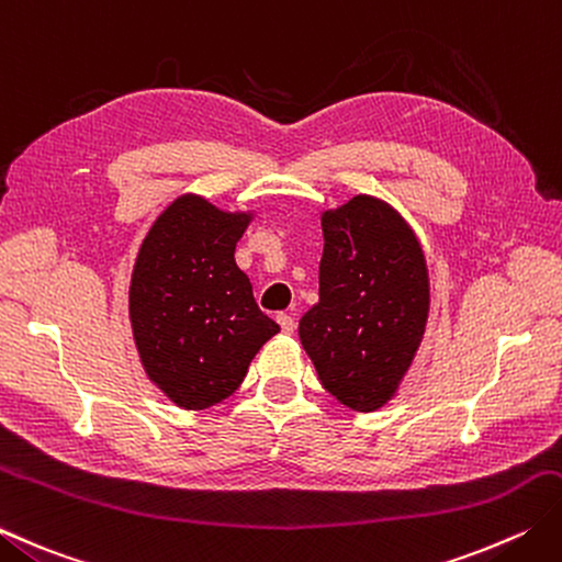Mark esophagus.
Returning <instances> with one entry per match:
<instances>
[{
    "label": "esophagus",
    "mask_w": 562,
    "mask_h": 562,
    "mask_svg": "<svg viewBox=\"0 0 562 562\" xmlns=\"http://www.w3.org/2000/svg\"><path fill=\"white\" fill-rule=\"evenodd\" d=\"M278 324L282 326L284 334H294V318L290 314H278Z\"/></svg>",
    "instance_id": "34e87169"
}]
</instances>
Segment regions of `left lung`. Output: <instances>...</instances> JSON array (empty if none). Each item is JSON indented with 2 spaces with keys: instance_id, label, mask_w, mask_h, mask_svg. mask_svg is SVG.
I'll return each instance as SVG.
<instances>
[{
  "instance_id": "obj_1",
  "label": "left lung",
  "mask_w": 562,
  "mask_h": 562,
  "mask_svg": "<svg viewBox=\"0 0 562 562\" xmlns=\"http://www.w3.org/2000/svg\"><path fill=\"white\" fill-rule=\"evenodd\" d=\"M318 302L300 340L324 387L353 412H375L400 390L428 318L419 238L397 209L358 194L322 214Z\"/></svg>"
}]
</instances>
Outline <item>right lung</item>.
Here are the masks:
<instances>
[{
  "label": "right lung",
  "instance_id": "right-lung-1",
  "mask_svg": "<svg viewBox=\"0 0 562 562\" xmlns=\"http://www.w3.org/2000/svg\"><path fill=\"white\" fill-rule=\"evenodd\" d=\"M250 212L182 194L153 222L131 272L128 316L148 380L182 409L224 402L280 331L236 266Z\"/></svg>",
  "mask_w": 562,
  "mask_h": 562
}]
</instances>
